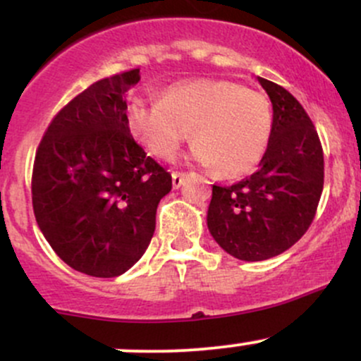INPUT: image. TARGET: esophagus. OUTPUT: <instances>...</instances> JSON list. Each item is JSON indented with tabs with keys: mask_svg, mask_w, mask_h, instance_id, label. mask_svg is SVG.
Wrapping results in <instances>:
<instances>
[{
	"mask_svg": "<svg viewBox=\"0 0 361 361\" xmlns=\"http://www.w3.org/2000/svg\"><path fill=\"white\" fill-rule=\"evenodd\" d=\"M173 188H180L181 185H183L185 178H186V173H181V171H173Z\"/></svg>",
	"mask_w": 361,
	"mask_h": 361,
	"instance_id": "obj_1",
	"label": "esophagus"
}]
</instances>
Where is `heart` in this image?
<instances>
[{
	"label": "heart",
	"mask_w": 361,
	"mask_h": 361,
	"mask_svg": "<svg viewBox=\"0 0 361 361\" xmlns=\"http://www.w3.org/2000/svg\"><path fill=\"white\" fill-rule=\"evenodd\" d=\"M128 130L159 159H171L188 137L193 159L226 176L259 164L270 142L273 115L264 93L231 80L178 81L159 102L134 98L126 110Z\"/></svg>",
	"instance_id": "b5f03b06"
}]
</instances>
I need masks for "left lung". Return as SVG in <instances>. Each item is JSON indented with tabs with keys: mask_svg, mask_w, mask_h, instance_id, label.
Wrapping results in <instances>:
<instances>
[{
	"mask_svg": "<svg viewBox=\"0 0 361 361\" xmlns=\"http://www.w3.org/2000/svg\"><path fill=\"white\" fill-rule=\"evenodd\" d=\"M270 97L273 126L258 171L231 186H212L207 227L224 251L263 261L292 247L316 215L324 154L312 120L283 86L258 78Z\"/></svg>",
	"mask_w": 361,
	"mask_h": 361,
	"instance_id": "obj_1",
	"label": "left lung"
}]
</instances>
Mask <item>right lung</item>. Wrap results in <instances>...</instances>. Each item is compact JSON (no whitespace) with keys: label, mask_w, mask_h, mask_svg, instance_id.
Segmentation results:
<instances>
[{"label":"right lung","mask_w":361,"mask_h":361,"mask_svg":"<svg viewBox=\"0 0 361 361\" xmlns=\"http://www.w3.org/2000/svg\"><path fill=\"white\" fill-rule=\"evenodd\" d=\"M139 69L105 78L54 117L37 149L34 214L56 255L76 271L114 279L151 243L171 175L135 142L126 93Z\"/></svg>","instance_id":"right-lung-1"}]
</instances>
